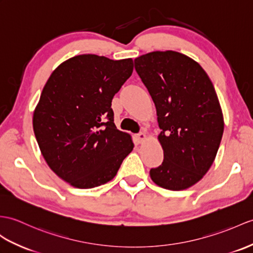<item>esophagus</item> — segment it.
Listing matches in <instances>:
<instances>
[{
  "mask_svg": "<svg viewBox=\"0 0 253 253\" xmlns=\"http://www.w3.org/2000/svg\"><path fill=\"white\" fill-rule=\"evenodd\" d=\"M136 138H137V140H138V142H139V143H142L143 141L146 139V136H145V133H143V132H140V133H138V134H137Z\"/></svg>",
  "mask_w": 253,
  "mask_h": 253,
  "instance_id": "1",
  "label": "esophagus"
}]
</instances>
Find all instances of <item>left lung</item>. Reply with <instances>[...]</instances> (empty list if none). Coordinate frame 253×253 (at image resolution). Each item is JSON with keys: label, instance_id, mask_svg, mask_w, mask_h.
Listing matches in <instances>:
<instances>
[{"label": "left lung", "instance_id": "obj_1", "mask_svg": "<svg viewBox=\"0 0 253 253\" xmlns=\"http://www.w3.org/2000/svg\"><path fill=\"white\" fill-rule=\"evenodd\" d=\"M134 69L156 107L164 150L161 166L150 170L158 186L189 189L212 165L224 129L223 114L209 76L178 51H152L134 59Z\"/></svg>", "mask_w": 253, "mask_h": 253}]
</instances>
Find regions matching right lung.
Instances as JSON below:
<instances>
[{
    "label": "right lung",
    "mask_w": 253,
    "mask_h": 253,
    "mask_svg": "<svg viewBox=\"0 0 253 253\" xmlns=\"http://www.w3.org/2000/svg\"><path fill=\"white\" fill-rule=\"evenodd\" d=\"M133 70L131 58L80 55L49 76L33 113V130L47 165L79 189L112 180L133 149L116 128L112 99Z\"/></svg>",
    "instance_id": "add662e5"
}]
</instances>
